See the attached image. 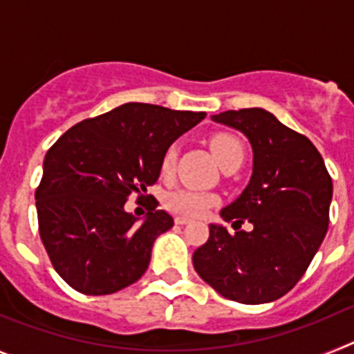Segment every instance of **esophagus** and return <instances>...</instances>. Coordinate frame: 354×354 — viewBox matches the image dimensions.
<instances>
[{"mask_svg":"<svg viewBox=\"0 0 354 354\" xmlns=\"http://www.w3.org/2000/svg\"><path fill=\"white\" fill-rule=\"evenodd\" d=\"M189 218H186V216H177V218H175V223L177 225H186V223H189Z\"/></svg>","mask_w":354,"mask_h":354,"instance_id":"34e87169","label":"esophagus"}]
</instances>
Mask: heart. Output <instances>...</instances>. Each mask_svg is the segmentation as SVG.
Returning <instances> with one entry per match:
<instances>
[{"label": "heart", "instance_id": "b5f03b06", "mask_svg": "<svg viewBox=\"0 0 354 354\" xmlns=\"http://www.w3.org/2000/svg\"><path fill=\"white\" fill-rule=\"evenodd\" d=\"M209 147L221 168H225L228 162L243 161V145L236 136L228 133H216L212 134L209 140ZM175 158H177V150L175 147L165 152L161 159V174L170 175L175 167ZM218 202V196L207 192H196V189H175V192L168 193L165 198V204L170 211L179 212V214L186 216H200L204 214L209 207Z\"/></svg>", "mask_w": 354, "mask_h": 354}]
</instances>
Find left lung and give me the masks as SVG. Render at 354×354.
Returning <instances> with one entry per match:
<instances>
[{
	"label": "left lung",
	"instance_id": "left-lung-1",
	"mask_svg": "<svg viewBox=\"0 0 354 354\" xmlns=\"http://www.w3.org/2000/svg\"><path fill=\"white\" fill-rule=\"evenodd\" d=\"M212 120L241 131L252 145L248 186L220 216L234 223L248 220L253 230L230 236L223 225L211 223L193 266L232 301H274L299 282L326 236L331 177L314 143L266 109H230Z\"/></svg>",
	"mask_w": 354,
	"mask_h": 354
}]
</instances>
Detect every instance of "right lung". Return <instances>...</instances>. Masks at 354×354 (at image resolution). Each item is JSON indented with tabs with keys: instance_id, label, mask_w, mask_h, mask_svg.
Masks as SVG:
<instances>
[{
	"instance_id": "1",
	"label": "right lung",
	"mask_w": 354,
	"mask_h": 354,
	"mask_svg": "<svg viewBox=\"0 0 354 354\" xmlns=\"http://www.w3.org/2000/svg\"><path fill=\"white\" fill-rule=\"evenodd\" d=\"M204 118V111L127 102L80 122L48 150L35 192L39 232L72 289L102 296L142 278L174 218L152 207L140 223L124 204L159 179L168 147Z\"/></svg>"
}]
</instances>
